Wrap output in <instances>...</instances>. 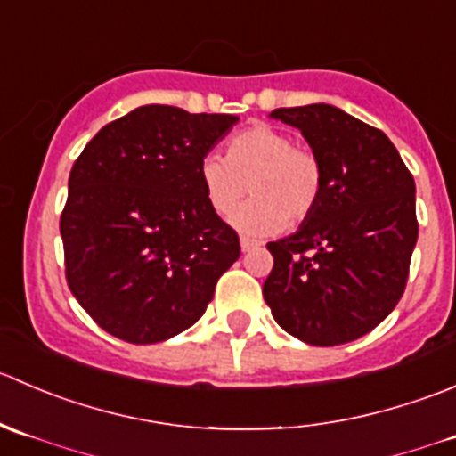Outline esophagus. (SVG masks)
<instances>
[{
  "label": "esophagus",
  "instance_id": "1",
  "mask_svg": "<svg viewBox=\"0 0 456 456\" xmlns=\"http://www.w3.org/2000/svg\"><path fill=\"white\" fill-rule=\"evenodd\" d=\"M241 250L243 252H250V250H255V248H259V241H255V239H248V237H241Z\"/></svg>",
  "mask_w": 456,
  "mask_h": 456
}]
</instances>
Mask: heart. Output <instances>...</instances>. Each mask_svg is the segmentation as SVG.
<instances>
[{"instance_id": "1", "label": "heart", "mask_w": 456, "mask_h": 456, "mask_svg": "<svg viewBox=\"0 0 456 456\" xmlns=\"http://www.w3.org/2000/svg\"><path fill=\"white\" fill-rule=\"evenodd\" d=\"M208 204L217 215L232 213L248 195L255 200L234 213V228L246 234H274L304 224L322 197V164L308 148L270 124H252L228 142L226 157L204 155L200 164Z\"/></svg>"}]
</instances>
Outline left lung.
I'll return each instance as SVG.
<instances>
[{
  "label": "left lung",
  "instance_id": "1",
  "mask_svg": "<svg viewBox=\"0 0 456 456\" xmlns=\"http://www.w3.org/2000/svg\"><path fill=\"white\" fill-rule=\"evenodd\" d=\"M322 164V197L290 237L270 241L264 299L310 346L368 335L405 290L419 224L414 179L381 130L330 103L277 108Z\"/></svg>",
  "mask_w": 456,
  "mask_h": 456
}]
</instances>
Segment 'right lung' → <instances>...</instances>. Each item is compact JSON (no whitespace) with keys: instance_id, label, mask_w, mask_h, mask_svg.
Wrapping results in <instances>:
<instances>
[{"instance_id":"obj_1","label":"right lung","mask_w":456,"mask_h":456,"mask_svg":"<svg viewBox=\"0 0 456 456\" xmlns=\"http://www.w3.org/2000/svg\"><path fill=\"white\" fill-rule=\"evenodd\" d=\"M237 121L148 103L103 126L77 157L60 222L66 279L117 339L159 344L191 328L241 255L200 177Z\"/></svg>"}]
</instances>
